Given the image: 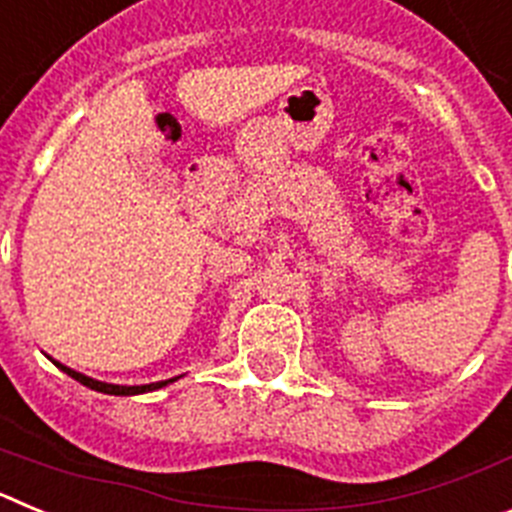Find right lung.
Wrapping results in <instances>:
<instances>
[{
	"instance_id": "add662e5",
	"label": "right lung",
	"mask_w": 512,
	"mask_h": 512,
	"mask_svg": "<svg viewBox=\"0 0 512 512\" xmlns=\"http://www.w3.org/2000/svg\"><path fill=\"white\" fill-rule=\"evenodd\" d=\"M48 359H51V356H48ZM51 361L58 366V369H61L63 374H69L71 379H76V382H81V384H84V387H89V390L104 392V395H117V397L143 395V392L161 390V387H166V384H171V382H176V379H179V377H174V379H164V382H151V384H140V387H128V384H107V382H99V379L87 377V374L76 372V369H69V366L61 364V361H56V359H51Z\"/></svg>"
}]
</instances>
